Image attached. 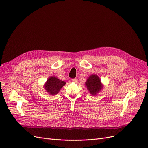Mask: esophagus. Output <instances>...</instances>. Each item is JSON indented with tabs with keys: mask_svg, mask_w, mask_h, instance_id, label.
<instances>
[{
	"mask_svg": "<svg viewBox=\"0 0 148 148\" xmlns=\"http://www.w3.org/2000/svg\"><path fill=\"white\" fill-rule=\"evenodd\" d=\"M72 81L74 83H77V78H73V79H72Z\"/></svg>",
	"mask_w": 148,
	"mask_h": 148,
	"instance_id": "esophagus-1",
	"label": "esophagus"
}]
</instances>
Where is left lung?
Returning a JSON list of instances; mask_svg holds the SVG:
<instances>
[{"instance_id":"8db88e82","label":"left lung","mask_w":148,"mask_h":148,"mask_svg":"<svg viewBox=\"0 0 148 148\" xmlns=\"http://www.w3.org/2000/svg\"><path fill=\"white\" fill-rule=\"evenodd\" d=\"M86 85L90 93L92 95H96L102 88L100 78L97 75L93 74L88 78L86 82Z\"/></svg>"}]
</instances>
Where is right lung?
Here are the masks:
<instances>
[{
  "mask_svg": "<svg viewBox=\"0 0 148 148\" xmlns=\"http://www.w3.org/2000/svg\"><path fill=\"white\" fill-rule=\"evenodd\" d=\"M65 82L58 78L51 77L49 78L45 85V88L49 94L55 95L60 92L61 88L65 84Z\"/></svg>",
  "mask_w": 148,
  "mask_h": 148,
  "instance_id": "1",
  "label": "right lung"
}]
</instances>
